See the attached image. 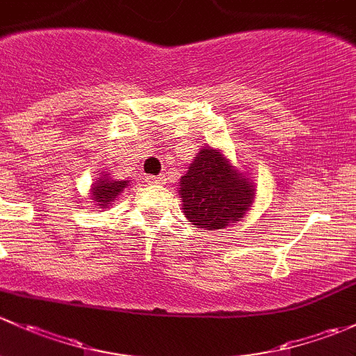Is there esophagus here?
I'll list each match as a JSON object with an SVG mask.
<instances>
[{
    "mask_svg": "<svg viewBox=\"0 0 356 356\" xmlns=\"http://www.w3.org/2000/svg\"><path fill=\"white\" fill-rule=\"evenodd\" d=\"M145 181H147L149 185H164V183H166V178H164L163 175H159V177H147Z\"/></svg>",
    "mask_w": 356,
    "mask_h": 356,
    "instance_id": "1",
    "label": "esophagus"
}]
</instances>
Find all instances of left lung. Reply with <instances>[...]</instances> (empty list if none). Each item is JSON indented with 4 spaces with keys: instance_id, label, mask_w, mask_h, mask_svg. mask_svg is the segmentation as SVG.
I'll return each mask as SVG.
<instances>
[{
    "instance_id": "8db88e82",
    "label": "left lung",
    "mask_w": 356,
    "mask_h": 356,
    "mask_svg": "<svg viewBox=\"0 0 356 356\" xmlns=\"http://www.w3.org/2000/svg\"><path fill=\"white\" fill-rule=\"evenodd\" d=\"M178 193L188 222L214 232L243 219L254 205L257 186L221 149L205 145L179 179Z\"/></svg>"
}]
</instances>
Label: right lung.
<instances>
[{
	"mask_svg": "<svg viewBox=\"0 0 356 356\" xmlns=\"http://www.w3.org/2000/svg\"><path fill=\"white\" fill-rule=\"evenodd\" d=\"M130 179H115L109 173L102 171L99 178L90 186L89 199L92 200L97 209H108L116 200V197L128 186Z\"/></svg>",
	"mask_w": 356,
	"mask_h": 356,
	"instance_id": "add662e5",
	"label": "right lung"
}]
</instances>
